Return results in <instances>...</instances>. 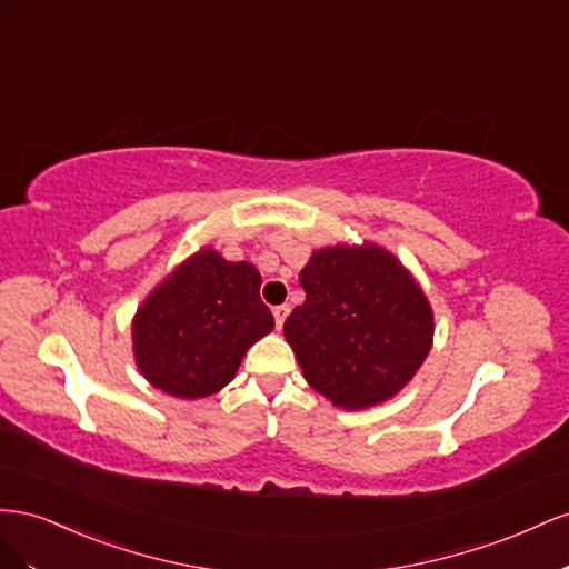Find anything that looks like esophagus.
Returning <instances> with one entry per match:
<instances>
[{"label":"esophagus","instance_id":"esophagus-1","mask_svg":"<svg viewBox=\"0 0 569 569\" xmlns=\"http://www.w3.org/2000/svg\"><path fill=\"white\" fill-rule=\"evenodd\" d=\"M288 312H290V307L288 305H279V307H273V323H276V329H283V323H286V317H288Z\"/></svg>","mask_w":569,"mask_h":569}]
</instances>
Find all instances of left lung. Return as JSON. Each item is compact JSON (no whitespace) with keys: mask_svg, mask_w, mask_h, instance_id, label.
Segmentation results:
<instances>
[{"mask_svg":"<svg viewBox=\"0 0 569 569\" xmlns=\"http://www.w3.org/2000/svg\"><path fill=\"white\" fill-rule=\"evenodd\" d=\"M300 283L307 298L283 333L307 383L338 408L383 402L427 360L431 307L393 254L377 246L319 250Z\"/></svg>","mask_w":569,"mask_h":569,"instance_id":"1","label":"left lung"}]
</instances>
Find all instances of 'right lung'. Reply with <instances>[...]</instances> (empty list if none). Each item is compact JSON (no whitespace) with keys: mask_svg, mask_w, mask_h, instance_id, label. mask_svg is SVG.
Listing matches in <instances>:
<instances>
[{"mask_svg":"<svg viewBox=\"0 0 569 569\" xmlns=\"http://www.w3.org/2000/svg\"><path fill=\"white\" fill-rule=\"evenodd\" d=\"M250 262L202 250L144 300L133 321L136 362L159 391L204 398L233 379L246 350L273 329Z\"/></svg>","mask_w":569,"mask_h":569,"instance_id":"add662e5","label":"right lung"}]
</instances>
